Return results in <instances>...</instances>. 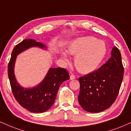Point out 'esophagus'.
<instances>
[{
    "label": "esophagus",
    "mask_w": 131,
    "mask_h": 131,
    "mask_svg": "<svg viewBox=\"0 0 131 131\" xmlns=\"http://www.w3.org/2000/svg\"><path fill=\"white\" fill-rule=\"evenodd\" d=\"M76 78H75V76L73 75V74H72V75H70V80H75Z\"/></svg>",
    "instance_id": "34e87169"
}]
</instances>
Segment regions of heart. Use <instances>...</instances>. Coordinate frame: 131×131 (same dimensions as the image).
<instances>
[{
    "label": "heart",
    "mask_w": 131,
    "mask_h": 131,
    "mask_svg": "<svg viewBox=\"0 0 131 131\" xmlns=\"http://www.w3.org/2000/svg\"><path fill=\"white\" fill-rule=\"evenodd\" d=\"M69 54L75 56L76 68L82 73H88L96 70L107 53L106 43L92 36L81 37L73 40L69 46ZM62 58L69 61L66 52L62 53Z\"/></svg>",
    "instance_id": "b5f03b06"
}]
</instances>
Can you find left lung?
Instances as JSON below:
<instances>
[{"label": "left lung", "mask_w": 131, "mask_h": 131, "mask_svg": "<svg viewBox=\"0 0 131 131\" xmlns=\"http://www.w3.org/2000/svg\"><path fill=\"white\" fill-rule=\"evenodd\" d=\"M123 75L120 51L114 47L107 62L97 70L79 78L80 106L84 110L92 113L110 107L118 94Z\"/></svg>", "instance_id": "left-lung-1"}]
</instances>
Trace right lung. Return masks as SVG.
Returning <instances> with one entry per match:
<instances>
[{
	"label": "right lung",
	"instance_id": "right-lung-1",
	"mask_svg": "<svg viewBox=\"0 0 131 131\" xmlns=\"http://www.w3.org/2000/svg\"><path fill=\"white\" fill-rule=\"evenodd\" d=\"M35 47L45 50L47 48L46 45L31 39H24L14 47L8 66V75L12 92L19 104L30 112L41 113L52 106L59 87L63 82L69 80V75L68 72L63 68H50L38 85L31 88L21 86L14 75L16 58L20 53Z\"/></svg>",
	"mask_w": 131,
	"mask_h": 131
}]
</instances>
